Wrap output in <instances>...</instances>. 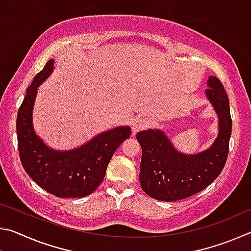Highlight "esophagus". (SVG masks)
I'll return each instance as SVG.
<instances>
[{
    "instance_id": "obj_1",
    "label": "esophagus",
    "mask_w": 251,
    "mask_h": 251,
    "mask_svg": "<svg viewBox=\"0 0 251 251\" xmlns=\"http://www.w3.org/2000/svg\"><path fill=\"white\" fill-rule=\"evenodd\" d=\"M130 126H131V130H133V134L135 135L137 131L145 129L147 126V123L142 117H136L135 120H133V122H131Z\"/></svg>"
}]
</instances>
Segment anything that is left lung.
<instances>
[{"mask_svg":"<svg viewBox=\"0 0 251 251\" xmlns=\"http://www.w3.org/2000/svg\"><path fill=\"white\" fill-rule=\"evenodd\" d=\"M208 99L219 116V134L209 150L186 156L174 150L160 130L136 135L142 146L139 180L144 192L158 201H175L201 192L224 169L229 151L232 121L227 92L216 76L208 80Z\"/></svg>","mask_w":251,"mask_h":251,"instance_id":"1","label":"left lung"}]
</instances>
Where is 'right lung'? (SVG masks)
Returning a JSON list of instances; mask_svg holds the SVG:
<instances>
[{
	"label": "right lung",
	"instance_id": "obj_1",
	"mask_svg": "<svg viewBox=\"0 0 251 251\" xmlns=\"http://www.w3.org/2000/svg\"><path fill=\"white\" fill-rule=\"evenodd\" d=\"M53 59L36 74L26 90L16 120L20 159L27 175L56 197L75 198L92 194L100 186L114 152L129 138V127L107 130L77 150H50L34 133L32 109L40 84L53 71Z\"/></svg>",
	"mask_w": 251,
	"mask_h": 251
}]
</instances>
